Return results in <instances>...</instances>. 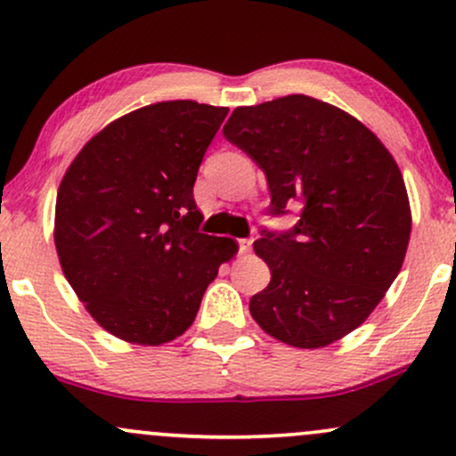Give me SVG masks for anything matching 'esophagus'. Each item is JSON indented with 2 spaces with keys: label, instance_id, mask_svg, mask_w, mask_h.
Returning <instances> with one entry per match:
<instances>
[{
  "label": "esophagus",
  "instance_id": "obj_1",
  "mask_svg": "<svg viewBox=\"0 0 456 456\" xmlns=\"http://www.w3.org/2000/svg\"><path fill=\"white\" fill-rule=\"evenodd\" d=\"M250 246H253V238H240L238 240V250H240V253H248Z\"/></svg>",
  "mask_w": 456,
  "mask_h": 456
}]
</instances>
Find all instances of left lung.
Returning <instances> with one entry per match:
<instances>
[{
	"instance_id": "8db88e82",
	"label": "left lung",
	"mask_w": 456,
	"mask_h": 456,
	"mask_svg": "<svg viewBox=\"0 0 456 456\" xmlns=\"http://www.w3.org/2000/svg\"><path fill=\"white\" fill-rule=\"evenodd\" d=\"M223 134L265 174L272 216L302 206L294 229H261L253 244L272 279L250 297V315L294 347L338 341L373 313L405 259L411 210L399 165L362 122L305 94L238 107Z\"/></svg>"
}]
</instances>
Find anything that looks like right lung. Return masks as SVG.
I'll return each mask as SVG.
<instances>
[{"instance_id": "add662e5", "label": "right lung", "mask_w": 456, "mask_h": 456, "mask_svg": "<svg viewBox=\"0 0 456 456\" xmlns=\"http://www.w3.org/2000/svg\"><path fill=\"white\" fill-rule=\"evenodd\" d=\"M227 107L156 102L115 119L68 167L55 248L68 282L122 341L162 345L195 322L208 285L238 253L199 232L192 186Z\"/></svg>"}]
</instances>
